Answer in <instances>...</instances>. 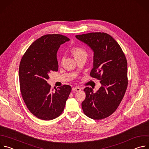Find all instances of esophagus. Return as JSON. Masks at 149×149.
<instances>
[{
    "instance_id": "1",
    "label": "esophagus",
    "mask_w": 149,
    "mask_h": 149,
    "mask_svg": "<svg viewBox=\"0 0 149 149\" xmlns=\"http://www.w3.org/2000/svg\"><path fill=\"white\" fill-rule=\"evenodd\" d=\"M72 91L78 92V91H80L81 90V88H79V87H72Z\"/></svg>"
}]
</instances>
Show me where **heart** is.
<instances>
[{
  "mask_svg": "<svg viewBox=\"0 0 149 149\" xmlns=\"http://www.w3.org/2000/svg\"><path fill=\"white\" fill-rule=\"evenodd\" d=\"M71 51H72L73 55L75 58V59H77V58H79L81 57H83V56L87 57L88 55V53L86 49H84V48L78 47H73L71 49ZM62 60H63V59H62Z\"/></svg>",
  "mask_w": 149,
  "mask_h": 149,
  "instance_id": "heart-1",
  "label": "heart"
}]
</instances>
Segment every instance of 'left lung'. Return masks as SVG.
<instances>
[{
	"mask_svg": "<svg viewBox=\"0 0 149 149\" xmlns=\"http://www.w3.org/2000/svg\"><path fill=\"white\" fill-rule=\"evenodd\" d=\"M75 37L94 51L93 68L90 75L101 84L96 93L92 88H84V113L94 120L108 117L118 108L128 85L125 56L117 41L106 33L91 32Z\"/></svg>",
	"mask_w": 149,
	"mask_h": 149,
	"instance_id": "1",
	"label": "left lung"
}]
</instances>
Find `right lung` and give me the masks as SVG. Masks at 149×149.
<instances>
[{"instance_id":"1","label":"right lung","mask_w":149,"mask_h":149,"mask_svg":"<svg viewBox=\"0 0 149 149\" xmlns=\"http://www.w3.org/2000/svg\"><path fill=\"white\" fill-rule=\"evenodd\" d=\"M69 40L60 34L44 35L33 42L21 59L20 93L29 111L39 119L53 120L64 110L71 87L63 85L53 91L47 79L50 72L58 71L57 51L61 44Z\"/></svg>"}]
</instances>
